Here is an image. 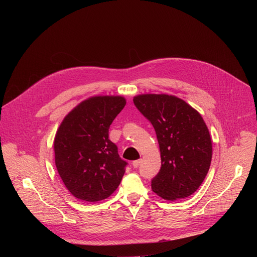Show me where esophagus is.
<instances>
[{
	"label": "esophagus",
	"instance_id": "34e87169",
	"mask_svg": "<svg viewBox=\"0 0 257 257\" xmlns=\"http://www.w3.org/2000/svg\"><path fill=\"white\" fill-rule=\"evenodd\" d=\"M140 163H141V160H137V161H134V162L132 163V165H133V167L136 169V168H138V167L140 166Z\"/></svg>",
	"mask_w": 257,
	"mask_h": 257
}]
</instances>
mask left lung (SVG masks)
<instances>
[{
    "instance_id": "1",
    "label": "left lung",
    "mask_w": 257,
    "mask_h": 257,
    "mask_svg": "<svg viewBox=\"0 0 257 257\" xmlns=\"http://www.w3.org/2000/svg\"><path fill=\"white\" fill-rule=\"evenodd\" d=\"M138 111L155 128L162 167L152 180L155 193L167 200L186 198L201 185L211 162L208 129L195 109L168 94L133 98Z\"/></svg>"
}]
</instances>
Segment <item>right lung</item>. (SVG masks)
<instances>
[{
	"label": "right lung",
	"instance_id": "add662e5",
	"mask_svg": "<svg viewBox=\"0 0 257 257\" xmlns=\"http://www.w3.org/2000/svg\"><path fill=\"white\" fill-rule=\"evenodd\" d=\"M125 104L122 96L90 97L60 125L54 141L56 167L74 197L99 201L120 185L128 163L108 139V129Z\"/></svg>",
	"mask_w": 257,
	"mask_h": 257
}]
</instances>
